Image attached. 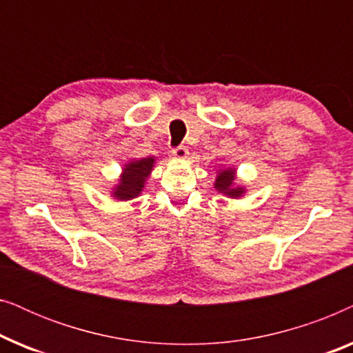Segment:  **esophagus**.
Here are the masks:
<instances>
[{
  "instance_id": "esophagus-1",
  "label": "esophagus",
  "mask_w": 353,
  "mask_h": 353,
  "mask_svg": "<svg viewBox=\"0 0 353 353\" xmlns=\"http://www.w3.org/2000/svg\"><path fill=\"white\" fill-rule=\"evenodd\" d=\"M172 154L175 159H186L188 156H190V151H188L185 146H176L172 149Z\"/></svg>"
}]
</instances>
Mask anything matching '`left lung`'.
Masks as SVG:
<instances>
[{
  "label": "left lung",
  "instance_id": "left-lung-1",
  "mask_svg": "<svg viewBox=\"0 0 353 353\" xmlns=\"http://www.w3.org/2000/svg\"><path fill=\"white\" fill-rule=\"evenodd\" d=\"M233 180H234V172L233 170H223L216 176L215 188L220 192H225L231 197H239L243 194V188H233Z\"/></svg>",
  "mask_w": 353,
  "mask_h": 353
}]
</instances>
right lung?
<instances>
[{"instance_id": "right-lung-1", "label": "right lung", "mask_w": 353, "mask_h": 353, "mask_svg": "<svg viewBox=\"0 0 353 353\" xmlns=\"http://www.w3.org/2000/svg\"><path fill=\"white\" fill-rule=\"evenodd\" d=\"M152 163L154 159L151 157L130 162L125 167V173L122 180H120L117 190L114 191V196L120 201H128L137 197L141 192V188L144 186V180H146L152 170Z\"/></svg>"}]
</instances>
